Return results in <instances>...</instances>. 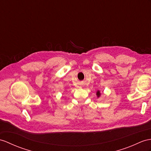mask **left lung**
<instances>
[{
	"label": "left lung",
	"mask_w": 151,
	"mask_h": 151,
	"mask_svg": "<svg viewBox=\"0 0 151 151\" xmlns=\"http://www.w3.org/2000/svg\"><path fill=\"white\" fill-rule=\"evenodd\" d=\"M97 96H98V97L100 96V95H101V93H100V91H98L97 92Z\"/></svg>",
	"instance_id": "8db88e82"
}]
</instances>
